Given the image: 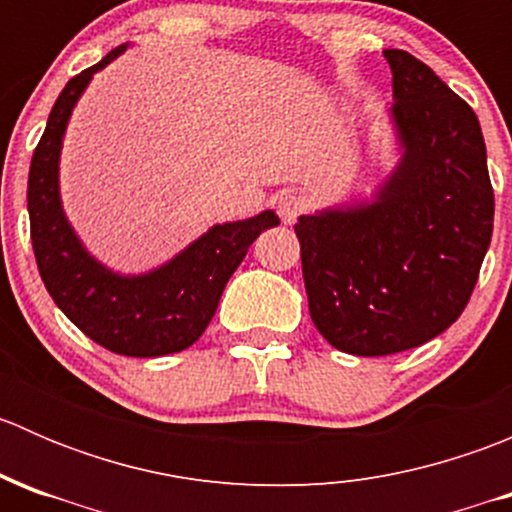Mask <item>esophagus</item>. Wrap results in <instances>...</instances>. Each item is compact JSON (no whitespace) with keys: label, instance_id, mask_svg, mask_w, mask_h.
I'll use <instances>...</instances> for the list:
<instances>
[{"label":"esophagus","instance_id":"34e87169","mask_svg":"<svg viewBox=\"0 0 512 512\" xmlns=\"http://www.w3.org/2000/svg\"><path fill=\"white\" fill-rule=\"evenodd\" d=\"M304 213H307V200L299 193H285L277 200V215L282 218V223H297Z\"/></svg>","mask_w":512,"mask_h":512}]
</instances>
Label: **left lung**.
Masks as SVG:
<instances>
[{"instance_id": "obj_1", "label": "left lung", "mask_w": 512, "mask_h": 512, "mask_svg": "<svg viewBox=\"0 0 512 512\" xmlns=\"http://www.w3.org/2000/svg\"><path fill=\"white\" fill-rule=\"evenodd\" d=\"M401 163L371 203L294 225L314 327L334 349L386 356L446 332L493 235L478 116L409 51L386 49Z\"/></svg>"}]
</instances>
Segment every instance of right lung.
<instances>
[{"instance_id": "add662e5", "label": "right lung", "mask_w": 512, "mask_h": 512, "mask_svg": "<svg viewBox=\"0 0 512 512\" xmlns=\"http://www.w3.org/2000/svg\"><path fill=\"white\" fill-rule=\"evenodd\" d=\"M126 44L64 86L29 168V225L36 267L56 307L103 349L123 356H165L200 339L220 294L262 230L280 225L272 210L215 225L158 270L123 277L96 262L71 230L59 198V153L66 123L91 76Z\"/></svg>"}]
</instances>
